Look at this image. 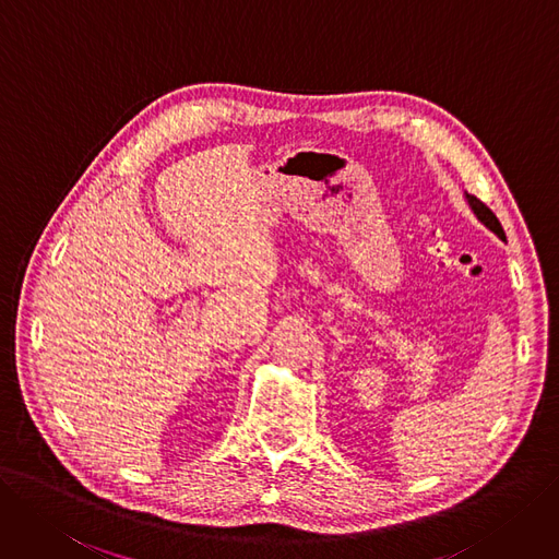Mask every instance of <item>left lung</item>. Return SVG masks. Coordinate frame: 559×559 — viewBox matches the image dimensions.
I'll return each mask as SVG.
<instances>
[{
	"label": "left lung",
	"instance_id": "1",
	"mask_svg": "<svg viewBox=\"0 0 559 559\" xmlns=\"http://www.w3.org/2000/svg\"><path fill=\"white\" fill-rule=\"evenodd\" d=\"M463 195H465V202L469 204L472 214L477 216V221H479L481 225H486L492 235H498L502 241H507V235H504V230H502V223L498 221V216H495L481 200H477L474 195H469L467 191H465Z\"/></svg>",
	"mask_w": 559,
	"mask_h": 559
}]
</instances>
